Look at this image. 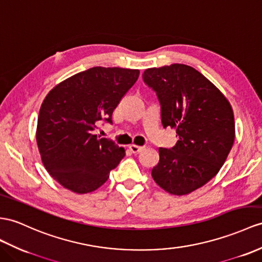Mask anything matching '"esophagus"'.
Instances as JSON below:
<instances>
[{
	"label": "esophagus",
	"mask_w": 262,
	"mask_h": 262,
	"mask_svg": "<svg viewBox=\"0 0 262 262\" xmlns=\"http://www.w3.org/2000/svg\"><path fill=\"white\" fill-rule=\"evenodd\" d=\"M129 149H130V151H131L132 153H135V155H137V153L141 152V151L144 149V146H140V145H136V144H131V145L129 146Z\"/></svg>",
	"instance_id": "obj_1"
}]
</instances>
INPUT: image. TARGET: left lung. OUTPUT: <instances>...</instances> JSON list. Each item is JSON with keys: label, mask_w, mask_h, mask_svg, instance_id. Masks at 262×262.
I'll use <instances>...</instances> for the list:
<instances>
[{"label": "left lung", "mask_w": 262, "mask_h": 262, "mask_svg": "<svg viewBox=\"0 0 262 262\" xmlns=\"http://www.w3.org/2000/svg\"><path fill=\"white\" fill-rule=\"evenodd\" d=\"M142 76L160 102L163 127L178 135L173 148H159L152 178L171 194H188L226 162L235 137L232 107L213 83L189 66L146 69Z\"/></svg>", "instance_id": "8db88e82"}]
</instances>
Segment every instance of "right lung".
Instances as JSON below:
<instances>
[{
  "mask_svg": "<svg viewBox=\"0 0 262 262\" xmlns=\"http://www.w3.org/2000/svg\"><path fill=\"white\" fill-rule=\"evenodd\" d=\"M139 70L94 67L55 85L44 99L36 143L51 177L75 193L97 190L125 156L111 140L94 135L139 78Z\"/></svg>",
  "mask_w": 262,
  "mask_h": 262,
  "instance_id": "1",
  "label": "right lung"
}]
</instances>
